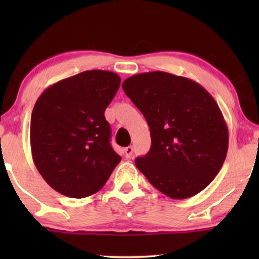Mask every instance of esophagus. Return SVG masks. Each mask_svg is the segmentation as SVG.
Returning a JSON list of instances; mask_svg holds the SVG:
<instances>
[{
	"label": "esophagus",
	"instance_id": "obj_1",
	"mask_svg": "<svg viewBox=\"0 0 259 259\" xmlns=\"http://www.w3.org/2000/svg\"><path fill=\"white\" fill-rule=\"evenodd\" d=\"M132 154H133V147H132V146L126 147V148H125V155H126V158H131V157H132Z\"/></svg>",
	"mask_w": 259,
	"mask_h": 259
}]
</instances>
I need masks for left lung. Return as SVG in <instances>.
<instances>
[{"label":"left lung","instance_id":"8db88e82","mask_svg":"<svg viewBox=\"0 0 259 259\" xmlns=\"http://www.w3.org/2000/svg\"><path fill=\"white\" fill-rule=\"evenodd\" d=\"M150 126L151 150L138 169L172 199L203 191L221 171L229 131L217 102L199 83L165 72L137 74L122 82Z\"/></svg>","mask_w":259,"mask_h":259}]
</instances>
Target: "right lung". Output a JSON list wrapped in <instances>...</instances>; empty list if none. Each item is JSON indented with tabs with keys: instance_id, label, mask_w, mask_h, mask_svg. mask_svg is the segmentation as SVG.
Here are the masks:
<instances>
[{
	"instance_id": "add662e5",
	"label": "right lung",
	"mask_w": 259,
	"mask_h": 259,
	"mask_svg": "<svg viewBox=\"0 0 259 259\" xmlns=\"http://www.w3.org/2000/svg\"><path fill=\"white\" fill-rule=\"evenodd\" d=\"M108 70H86L52 84L31 113L34 164L47 184L70 198L97 193L121 157L109 143L105 111L120 86Z\"/></svg>"
}]
</instances>
